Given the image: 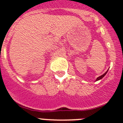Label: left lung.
Wrapping results in <instances>:
<instances>
[{
    "label": "left lung",
    "instance_id": "1",
    "mask_svg": "<svg viewBox=\"0 0 123 123\" xmlns=\"http://www.w3.org/2000/svg\"><path fill=\"white\" fill-rule=\"evenodd\" d=\"M108 70H107V71H106V73H104V74H102V76H99V77H97V79H96V81H97V80H99L102 79V78H103V77H104V76H105V75H106V73H107V72H108Z\"/></svg>",
    "mask_w": 123,
    "mask_h": 123
}]
</instances>
